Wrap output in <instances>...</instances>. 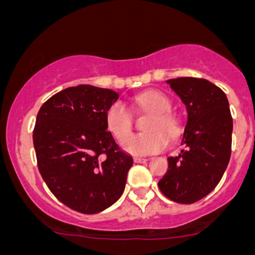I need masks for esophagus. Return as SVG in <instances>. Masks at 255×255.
Wrapping results in <instances>:
<instances>
[{
  "label": "esophagus",
  "instance_id": "obj_1",
  "mask_svg": "<svg viewBox=\"0 0 255 255\" xmlns=\"http://www.w3.org/2000/svg\"><path fill=\"white\" fill-rule=\"evenodd\" d=\"M133 161H134L135 163H142V162H146L147 158H143V157H134Z\"/></svg>",
  "mask_w": 255,
  "mask_h": 255
}]
</instances>
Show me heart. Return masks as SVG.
<instances>
[{
	"mask_svg": "<svg viewBox=\"0 0 255 255\" xmlns=\"http://www.w3.org/2000/svg\"><path fill=\"white\" fill-rule=\"evenodd\" d=\"M135 102L141 108L151 112L146 122L147 132L134 134L123 143V148L132 154H152L167 148L168 137L180 132L177 117L170 111L172 104L168 97L158 90H148L139 94ZM106 126L118 142H123L132 132L133 116L123 102L117 101L106 112Z\"/></svg>",
	"mask_w": 255,
	"mask_h": 255,
	"instance_id": "b5f03b06",
	"label": "heart"
}]
</instances>
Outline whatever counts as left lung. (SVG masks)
<instances>
[{"instance_id": "1", "label": "left lung", "mask_w": 255, "mask_h": 255, "mask_svg": "<svg viewBox=\"0 0 255 255\" xmlns=\"http://www.w3.org/2000/svg\"><path fill=\"white\" fill-rule=\"evenodd\" d=\"M187 109L181 153L168 157L158 181L161 192L178 204H194L221 180L232 153L233 118L227 95L201 78L167 80Z\"/></svg>"}]
</instances>
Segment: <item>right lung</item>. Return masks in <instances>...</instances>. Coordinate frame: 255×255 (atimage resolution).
I'll list each match as a JSON object with an SVG mask.
<instances>
[{
	"instance_id": "right-lung-1",
	"label": "right lung",
	"mask_w": 255,
	"mask_h": 255,
	"mask_svg": "<svg viewBox=\"0 0 255 255\" xmlns=\"http://www.w3.org/2000/svg\"><path fill=\"white\" fill-rule=\"evenodd\" d=\"M117 99L111 89L78 85L52 95L37 113V167L54 196L78 213H101L125 191L133 160L106 126Z\"/></svg>"
}]
</instances>
